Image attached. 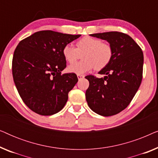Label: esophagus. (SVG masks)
Wrapping results in <instances>:
<instances>
[{"instance_id": "obj_1", "label": "esophagus", "mask_w": 158, "mask_h": 158, "mask_svg": "<svg viewBox=\"0 0 158 158\" xmlns=\"http://www.w3.org/2000/svg\"><path fill=\"white\" fill-rule=\"evenodd\" d=\"M77 78H78V80H81L82 78H83L84 77V75H77Z\"/></svg>"}]
</instances>
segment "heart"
<instances>
[{
    "instance_id": "obj_1",
    "label": "heart",
    "mask_w": 158,
    "mask_h": 158,
    "mask_svg": "<svg viewBox=\"0 0 158 158\" xmlns=\"http://www.w3.org/2000/svg\"><path fill=\"white\" fill-rule=\"evenodd\" d=\"M62 55L69 63H74L82 55L83 60L68 68L69 72L81 75L94 68L96 70L105 68L111 60L113 48L109 43L100 39L84 36L76 42V48L71 44H66L62 49Z\"/></svg>"
}]
</instances>
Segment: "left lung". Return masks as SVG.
<instances>
[{
  "label": "left lung",
  "mask_w": 158,
  "mask_h": 158,
  "mask_svg": "<svg viewBox=\"0 0 158 158\" xmlns=\"http://www.w3.org/2000/svg\"><path fill=\"white\" fill-rule=\"evenodd\" d=\"M106 40L113 48L111 60L99 74L85 76L89 87L85 98L90 109L99 115H115L126 109L139 89L142 79L144 56L131 36L118 31L90 34Z\"/></svg>",
  "instance_id": "1"
}]
</instances>
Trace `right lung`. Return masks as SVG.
<instances>
[{"label":"right lung","instance_id":"1","mask_svg":"<svg viewBox=\"0 0 158 158\" xmlns=\"http://www.w3.org/2000/svg\"><path fill=\"white\" fill-rule=\"evenodd\" d=\"M81 36L45 30L19 43L12 60L13 77L21 99L31 111L50 116L63 109L78 79L75 73L61 74L66 68L62 49Z\"/></svg>","mask_w":158,"mask_h":158}]
</instances>
